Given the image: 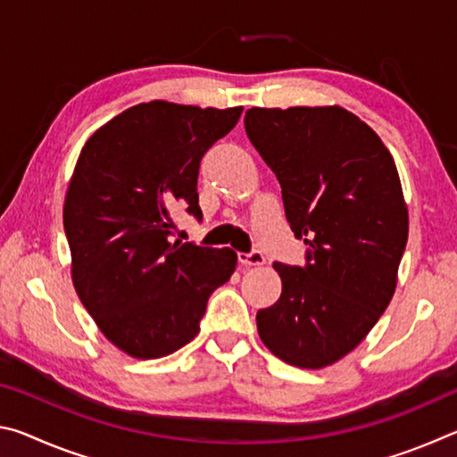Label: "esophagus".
<instances>
[{"label":"esophagus","instance_id":"1","mask_svg":"<svg viewBox=\"0 0 457 457\" xmlns=\"http://www.w3.org/2000/svg\"><path fill=\"white\" fill-rule=\"evenodd\" d=\"M237 262L244 266H260L264 264L266 258L260 250H252V252H237Z\"/></svg>","mask_w":457,"mask_h":457}]
</instances>
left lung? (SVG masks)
Wrapping results in <instances>:
<instances>
[{
	"instance_id": "8db88e82",
	"label": "left lung",
	"mask_w": 457,
	"mask_h": 457,
	"mask_svg": "<svg viewBox=\"0 0 457 457\" xmlns=\"http://www.w3.org/2000/svg\"><path fill=\"white\" fill-rule=\"evenodd\" d=\"M245 135L282 187L304 266L276 262L280 300L256 314L262 343L294 367L351 353L389 306L407 244L399 173L381 138L340 106L250 108Z\"/></svg>"
}]
</instances>
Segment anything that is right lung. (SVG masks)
I'll use <instances>...</instances> for the list:
<instances>
[{
    "instance_id": "1",
    "label": "right lung",
    "mask_w": 457,
    "mask_h": 457,
    "mask_svg": "<svg viewBox=\"0 0 457 457\" xmlns=\"http://www.w3.org/2000/svg\"><path fill=\"white\" fill-rule=\"evenodd\" d=\"M242 114L236 108L137 104L92 135L64 201L72 280L103 335L137 359L167 357L199 332L236 252L171 244L169 212L201 220V157Z\"/></svg>"
}]
</instances>
